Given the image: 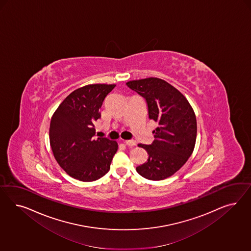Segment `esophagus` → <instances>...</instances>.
Instances as JSON below:
<instances>
[{
    "mask_svg": "<svg viewBox=\"0 0 251 251\" xmlns=\"http://www.w3.org/2000/svg\"><path fill=\"white\" fill-rule=\"evenodd\" d=\"M135 141L134 140H127L125 141V145H128V146H134L135 145Z\"/></svg>",
    "mask_w": 251,
    "mask_h": 251,
    "instance_id": "34e87169",
    "label": "esophagus"
}]
</instances>
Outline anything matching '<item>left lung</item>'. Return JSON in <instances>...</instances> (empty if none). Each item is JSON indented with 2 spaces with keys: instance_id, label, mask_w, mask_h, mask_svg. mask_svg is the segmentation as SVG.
I'll return each mask as SVG.
<instances>
[{
  "instance_id": "left-lung-1",
  "label": "left lung",
  "mask_w": 251,
  "mask_h": 251,
  "mask_svg": "<svg viewBox=\"0 0 251 251\" xmlns=\"http://www.w3.org/2000/svg\"><path fill=\"white\" fill-rule=\"evenodd\" d=\"M126 84L146 100L149 119L158 123L152 130V144L138 145L146 150L148 159L136 167L137 172L150 180L165 179L180 169L193 152L195 113L182 94L162 79L150 77Z\"/></svg>"
}]
</instances>
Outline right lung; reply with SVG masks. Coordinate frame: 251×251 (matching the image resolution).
Listing matches in <instances>:
<instances>
[{"mask_svg":"<svg viewBox=\"0 0 251 251\" xmlns=\"http://www.w3.org/2000/svg\"><path fill=\"white\" fill-rule=\"evenodd\" d=\"M116 84H88L72 92L54 112L50 125V143L60 167L72 177L95 181L106 175L118 144L96 138L94 122L99 108Z\"/></svg>","mask_w":251,"mask_h":251,"instance_id":"obj_1","label":"right lung"}]
</instances>
